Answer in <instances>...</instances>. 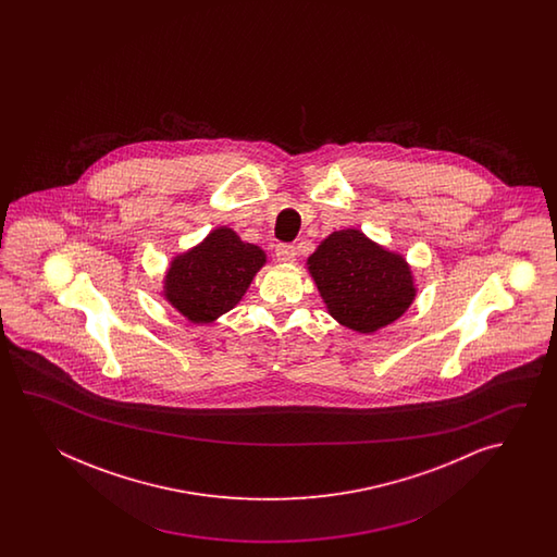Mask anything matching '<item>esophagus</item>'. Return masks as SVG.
I'll return each instance as SVG.
<instances>
[{
    "label": "esophagus",
    "mask_w": 557,
    "mask_h": 557,
    "mask_svg": "<svg viewBox=\"0 0 557 557\" xmlns=\"http://www.w3.org/2000/svg\"><path fill=\"white\" fill-rule=\"evenodd\" d=\"M276 261L290 264L296 261V249L293 245H278L276 247Z\"/></svg>",
    "instance_id": "1"
}]
</instances>
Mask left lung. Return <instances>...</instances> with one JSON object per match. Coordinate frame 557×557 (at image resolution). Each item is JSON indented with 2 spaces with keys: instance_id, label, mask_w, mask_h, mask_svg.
Masks as SVG:
<instances>
[{
  "instance_id": "left-lung-1",
  "label": "left lung",
  "mask_w": 557,
  "mask_h": 557,
  "mask_svg": "<svg viewBox=\"0 0 557 557\" xmlns=\"http://www.w3.org/2000/svg\"><path fill=\"white\" fill-rule=\"evenodd\" d=\"M332 319L372 334L400 319L414 302L412 267L358 228L334 231L307 259Z\"/></svg>"
}]
</instances>
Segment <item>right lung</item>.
Listing matches in <instances>:
<instances>
[{
  "label": "right lung",
  "mask_w": 557,
  "mask_h": 557,
  "mask_svg": "<svg viewBox=\"0 0 557 557\" xmlns=\"http://www.w3.org/2000/svg\"><path fill=\"white\" fill-rule=\"evenodd\" d=\"M264 262L261 247L216 226L199 245L173 257L161 295L193 324H211L237 307Z\"/></svg>",
  "instance_id": "obj_1"
}]
</instances>
